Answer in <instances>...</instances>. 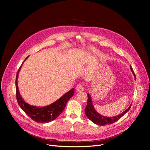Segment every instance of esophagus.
<instances>
[{
	"instance_id": "34e87169",
	"label": "esophagus",
	"mask_w": 150,
	"mask_h": 150,
	"mask_svg": "<svg viewBox=\"0 0 150 150\" xmlns=\"http://www.w3.org/2000/svg\"><path fill=\"white\" fill-rule=\"evenodd\" d=\"M76 90L78 92H81L84 90V86L82 84H79L76 86Z\"/></svg>"
}]
</instances>
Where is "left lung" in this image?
Segmentation results:
<instances>
[{"label": "left lung", "instance_id": "obj_1", "mask_svg": "<svg viewBox=\"0 0 150 150\" xmlns=\"http://www.w3.org/2000/svg\"><path fill=\"white\" fill-rule=\"evenodd\" d=\"M130 69L134 76V78L136 79V75L134 74V72L132 67H130ZM131 107V104L129 105L127 109H126L125 111L118 115L114 117H105L100 114L95 109L93 105L91 96L90 95V93H88V103L84 111L86 116L88 117V118L91 121H92L93 123L96 125L100 126H104L106 125L112 124L117 122V120H119L123 115H125L129 111Z\"/></svg>", "mask_w": 150, "mask_h": 150}]
</instances>
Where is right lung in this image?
<instances>
[{
  "mask_svg": "<svg viewBox=\"0 0 150 150\" xmlns=\"http://www.w3.org/2000/svg\"><path fill=\"white\" fill-rule=\"evenodd\" d=\"M28 57L25 58L24 61L28 58ZM24 61H23V62H24ZM22 65L18 71L16 78V98L18 100V105L28 117H30L31 119L38 123H49L54 120V119H56L62 112L63 110L64 109L67 104V102L74 96L75 89L73 88L69 92H66L58 100L55 101L53 103L49 105L43 107H38L36 106L30 105L28 103H26L24 100L22 98L18 88V80L19 73Z\"/></svg>",
  "mask_w": 150,
  "mask_h": 150,
  "instance_id": "add662e5",
  "label": "right lung"
}]
</instances>
